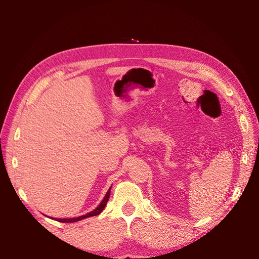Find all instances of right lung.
<instances>
[{"mask_svg": "<svg viewBox=\"0 0 259 259\" xmlns=\"http://www.w3.org/2000/svg\"><path fill=\"white\" fill-rule=\"evenodd\" d=\"M110 191H111V187H110V189L108 190L107 194L105 195L104 200L101 201L100 204L97 206V208H96V209H94L93 211H91V213H89V214H85V215L80 216V217H76V218H64V219L57 218L56 221H57V222H60V223H74V222H79V221H81V219H85V218H88V217H92V216L99 215V214L101 213V211L104 210V208L106 207V205H107V202H108L109 198H110Z\"/></svg>", "mask_w": 259, "mask_h": 259, "instance_id": "add662e5", "label": "right lung"}]
</instances>
